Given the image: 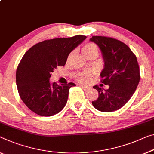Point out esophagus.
<instances>
[{
  "instance_id": "obj_1",
  "label": "esophagus",
  "mask_w": 154,
  "mask_h": 154,
  "mask_svg": "<svg viewBox=\"0 0 154 154\" xmlns=\"http://www.w3.org/2000/svg\"><path fill=\"white\" fill-rule=\"evenodd\" d=\"M80 87H82V89H84V91H88V90H89V89H90V87H87V86H85V85H80Z\"/></svg>"
}]
</instances>
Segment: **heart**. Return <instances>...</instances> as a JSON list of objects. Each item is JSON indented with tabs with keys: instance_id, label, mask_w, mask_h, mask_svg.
<instances>
[{
	"instance_id": "obj_1",
	"label": "heart",
	"mask_w": 154,
	"mask_h": 154,
	"mask_svg": "<svg viewBox=\"0 0 154 154\" xmlns=\"http://www.w3.org/2000/svg\"><path fill=\"white\" fill-rule=\"evenodd\" d=\"M82 51L84 55L87 57V56L90 55V54H94V53H96L98 54V49L96 45H94V43H91L90 42V43L86 44L83 47H82ZM93 75H94L93 73L91 72H89V71H85V72H82L81 73H80L79 75H78L77 79L79 81L81 82H86L89 78L92 77L93 76Z\"/></svg>"
}]
</instances>
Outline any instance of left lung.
<instances>
[{"instance_id": "obj_1", "label": "left lung", "mask_w": 154, "mask_h": 154, "mask_svg": "<svg viewBox=\"0 0 154 154\" xmlns=\"http://www.w3.org/2000/svg\"><path fill=\"white\" fill-rule=\"evenodd\" d=\"M90 41L100 49L105 63L101 82L109 85L107 90L103 88V84L93 87L98 92V98L92 101V105L100 112H114L129 100L140 81L137 58L126 44L118 40L95 36Z\"/></svg>"}]
</instances>
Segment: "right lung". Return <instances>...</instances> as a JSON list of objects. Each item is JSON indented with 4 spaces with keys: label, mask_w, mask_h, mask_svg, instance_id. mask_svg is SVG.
I'll list each match as a JSON object with an SVG mask.
<instances>
[{
    "label": "right lung",
    "mask_w": 154,
    "mask_h": 154,
    "mask_svg": "<svg viewBox=\"0 0 154 154\" xmlns=\"http://www.w3.org/2000/svg\"><path fill=\"white\" fill-rule=\"evenodd\" d=\"M86 38L77 35L46 40L26 51L17 67L16 80L21 100L31 111L50 116L65 107L70 87L75 85H51L49 79L54 69L65 65L71 51Z\"/></svg>",
    "instance_id": "add662e5"
}]
</instances>
